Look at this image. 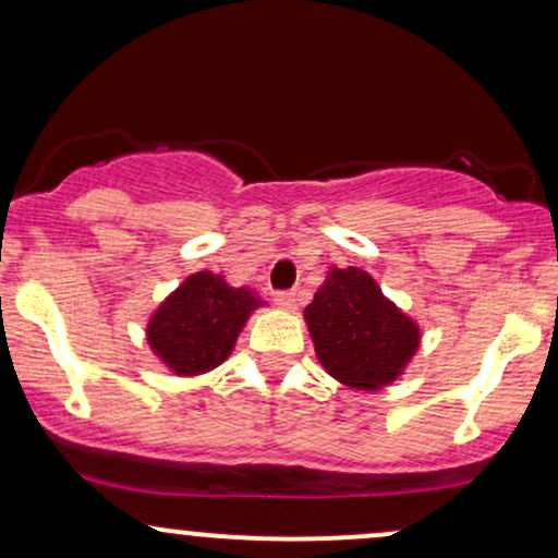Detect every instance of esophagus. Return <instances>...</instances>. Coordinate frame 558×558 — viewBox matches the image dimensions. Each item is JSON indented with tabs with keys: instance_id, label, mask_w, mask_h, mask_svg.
Wrapping results in <instances>:
<instances>
[{
	"instance_id": "obj_1",
	"label": "esophagus",
	"mask_w": 558,
	"mask_h": 558,
	"mask_svg": "<svg viewBox=\"0 0 558 558\" xmlns=\"http://www.w3.org/2000/svg\"><path fill=\"white\" fill-rule=\"evenodd\" d=\"M275 304H278L280 310L293 312V310H296V293H293V291H280V293H275Z\"/></svg>"
}]
</instances>
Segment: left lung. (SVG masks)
Instances as JSON below:
<instances>
[{
	"mask_svg": "<svg viewBox=\"0 0 558 558\" xmlns=\"http://www.w3.org/2000/svg\"><path fill=\"white\" fill-rule=\"evenodd\" d=\"M317 362L351 390H383L420 351L422 330L360 267H328L304 310Z\"/></svg>",
	"mask_w": 558,
	"mask_h": 558,
	"instance_id": "8db88e82",
	"label": "left lung"
}]
</instances>
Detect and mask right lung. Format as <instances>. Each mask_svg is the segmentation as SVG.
I'll list each match as a JSON object with an SVG mask.
<instances>
[{"label": "right lung", "instance_id": "right-lung-1", "mask_svg": "<svg viewBox=\"0 0 558 558\" xmlns=\"http://www.w3.org/2000/svg\"><path fill=\"white\" fill-rule=\"evenodd\" d=\"M267 301L226 275L198 270L165 296L146 323V343L172 375L213 373L235 349L243 325Z\"/></svg>", "mask_w": 558, "mask_h": 558}]
</instances>
